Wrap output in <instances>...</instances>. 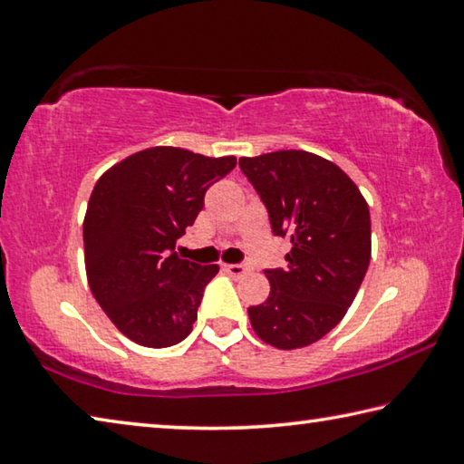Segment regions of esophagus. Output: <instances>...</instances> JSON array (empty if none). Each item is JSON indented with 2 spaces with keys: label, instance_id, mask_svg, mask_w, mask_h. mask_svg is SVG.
<instances>
[{
  "label": "esophagus",
  "instance_id": "obj_1",
  "mask_svg": "<svg viewBox=\"0 0 464 464\" xmlns=\"http://www.w3.org/2000/svg\"><path fill=\"white\" fill-rule=\"evenodd\" d=\"M223 270L233 278H241V276H246V274H247V268L243 264H225Z\"/></svg>",
  "mask_w": 464,
  "mask_h": 464
}]
</instances>
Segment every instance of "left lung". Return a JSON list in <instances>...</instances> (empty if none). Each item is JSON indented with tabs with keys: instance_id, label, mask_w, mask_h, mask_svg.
Returning a JSON list of instances; mask_svg holds the SVG:
<instances>
[{
	"instance_id": "obj_1",
	"label": "left lung",
	"mask_w": 464,
	"mask_h": 464,
	"mask_svg": "<svg viewBox=\"0 0 464 464\" xmlns=\"http://www.w3.org/2000/svg\"><path fill=\"white\" fill-rule=\"evenodd\" d=\"M268 208L272 233L290 239L286 268L266 270L270 295L247 309L260 340L278 350L315 343L340 324L371 264V213L358 186L309 151L241 157Z\"/></svg>"
}]
</instances>
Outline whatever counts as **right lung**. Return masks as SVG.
Here are the masks:
<instances>
[{"label": "right lung", "mask_w": 464, "mask_h": 464, "mask_svg": "<svg viewBox=\"0 0 464 464\" xmlns=\"http://www.w3.org/2000/svg\"><path fill=\"white\" fill-rule=\"evenodd\" d=\"M233 155L204 157L151 147L102 176L83 218L85 272L110 321L139 345L168 348L192 332L217 264L182 260L174 247L204 207Z\"/></svg>", "instance_id": "obj_1"}]
</instances>
